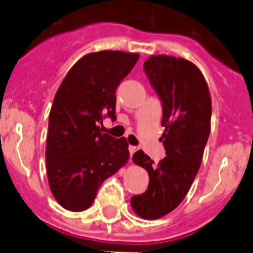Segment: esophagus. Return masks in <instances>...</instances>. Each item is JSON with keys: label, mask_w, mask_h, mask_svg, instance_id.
I'll use <instances>...</instances> for the list:
<instances>
[{"label": "esophagus", "mask_w": 253, "mask_h": 253, "mask_svg": "<svg viewBox=\"0 0 253 253\" xmlns=\"http://www.w3.org/2000/svg\"><path fill=\"white\" fill-rule=\"evenodd\" d=\"M128 150H129V153H131V156H132L134 152H136V151H137V147H136V146H129Z\"/></svg>", "instance_id": "1"}]
</instances>
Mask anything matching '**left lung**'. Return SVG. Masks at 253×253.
I'll list each match as a JSON object with an SVG mask.
<instances>
[{
    "instance_id": "left-lung-1",
    "label": "left lung",
    "mask_w": 253,
    "mask_h": 253,
    "mask_svg": "<svg viewBox=\"0 0 253 253\" xmlns=\"http://www.w3.org/2000/svg\"><path fill=\"white\" fill-rule=\"evenodd\" d=\"M150 84L161 98L166 157L155 162L142 150L134 164L148 172L146 192L132 196L133 211L145 219H157L173 211L187 195L211 129L212 103L201 71L190 61L167 55L147 58L143 65Z\"/></svg>"
}]
</instances>
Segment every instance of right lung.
Masks as SVG:
<instances>
[{
  "label": "right lung",
  "mask_w": 253,
  "mask_h": 253,
  "mask_svg": "<svg viewBox=\"0 0 253 253\" xmlns=\"http://www.w3.org/2000/svg\"><path fill=\"white\" fill-rule=\"evenodd\" d=\"M138 53L92 52L71 67L57 89L48 119L47 178L56 201L80 212L93 202L101 183L128 161L126 138L102 133L106 116L116 120V88Z\"/></svg>",
  "instance_id": "right-lung-1"
}]
</instances>
